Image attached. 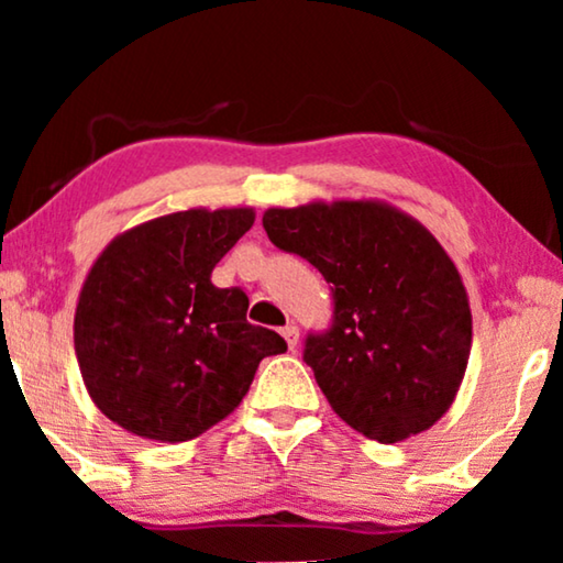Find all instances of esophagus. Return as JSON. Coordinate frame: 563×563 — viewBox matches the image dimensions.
<instances>
[{
	"instance_id": "1",
	"label": "esophagus",
	"mask_w": 563,
	"mask_h": 563,
	"mask_svg": "<svg viewBox=\"0 0 563 563\" xmlns=\"http://www.w3.org/2000/svg\"><path fill=\"white\" fill-rule=\"evenodd\" d=\"M282 335H284V341H287L289 351H295L297 343H299V328L295 325V322H289V325H284V328H282Z\"/></svg>"
}]
</instances>
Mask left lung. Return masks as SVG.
I'll use <instances>...</instances> for the list:
<instances>
[{
    "mask_svg": "<svg viewBox=\"0 0 563 563\" xmlns=\"http://www.w3.org/2000/svg\"><path fill=\"white\" fill-rule=\"evenodd\" d=\"M264 228L333 289V325L307 335L305 361L338 418L379 443L435 426L464 379L472 310L433 233L379 199L272 207Z\"/></svg>",
    "mask_w": 563,
    "mask_h": 563,
    "instance_id": "8db88e82",
    "label": "left lung"
}]
</instances>
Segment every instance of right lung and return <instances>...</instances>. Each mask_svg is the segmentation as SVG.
<instances>
[{
    "mask_svg": "<svg viewBox=\"0 0 563 563\" xmlns=\"http://www.w3.org/2000/svg\"><path fill=\"white\" fill-rule=\"evenodd\" d=\"M253 207L172 212L120 233L79 291L74 349L91 402L128 433L181 443L225 420L261 358L287 351L245 320L243 289L212 268L249 233Z\"/></svg>",
    "mask_w": 563,
    "mask_h": 563,
    "instance_id": "obj_1",
    "label": "right lung"
}]
</instances>
